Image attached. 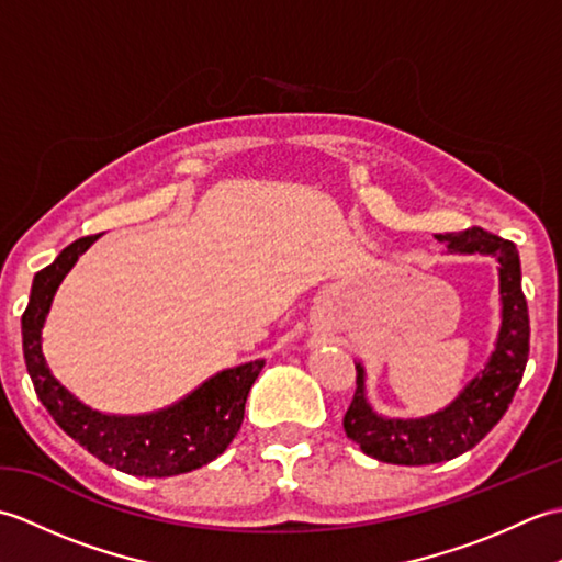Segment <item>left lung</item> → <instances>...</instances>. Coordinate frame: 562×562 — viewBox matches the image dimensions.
<instances>
[{
  "mask_svg": "<svg viewBox=\"0 0 562 562\" xmlns=\"http://www.w3.org/2000/svg\"><path fill=\"white\" fill-rule=\"evenodd\" d=\"M453 256H493L499 274V330L483 369L445 408L423 417H389L367 398V372L357 367V391L345 413V435L367 457L398 465L441 463L461 457L499 423L509 408L529 360V308L521 292L519 250L491 232L473 226L459 234H435Z\"/></svg>",
  "mask_w": 562,
  "mask_h": 562,
  "instance_id": "1",
  "label": "left lung"
}]
</instances>
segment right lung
<instances>
[{"instance_id": "1", "label": "right lung", "mask_w": 562, "mask_h": 562, "mask_svg": "<svg viewBox=\"0 0 562 562\" xmlns=\"http://www.w3.org/2000/svg\"><path fill=\"white\" fill-rule=\"evenodd\" d=\"M97 236L69 244L50 266L35 272L31 300L21 316L23 357L41 403L65 432L113 469L169 479L214 461L232 445L244 423L248 391L266 360H254L214 374L169 408L147 415H109L89 408L53 376L43 355V326L55 292Z\"/></svg>"}]
</instances>
